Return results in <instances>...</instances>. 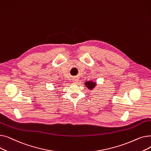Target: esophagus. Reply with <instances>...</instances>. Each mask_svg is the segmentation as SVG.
I'll return each instance as SVG.
<instances>
[{"label": "esophagus", "mask_w": 151, "mask_h": 151, "mask_svg": "<svg viewBox=\"0 0 151 151\" xmlns=\"http://www.w3.org/2000/svg\"><path fill=\"white\" fill-rule=\"evenodd\" d=\"M78 81V79L77 78H73V83H76Z\"/></svg>", "instance_id": "obj_1"}]
</instances>
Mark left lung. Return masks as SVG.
Returning <instances> with one entry per match:
<instances>
[{
	"instance_id": "1",
	"label": "left lung",
	"mask_w": 151,
	"mask_h": 151,
	"mask_svg": "<svg viewBox=\"0 0 151 151\" xmlns=\"http://www.w3.org/2000/svg\"><path fill=\"white\" fill-rule=\"evenodd\" d=\"M85 85L86 86V87L88 89H93L95 88V87H96V83L93 82V81H86Z\"/></svg>"
}]
</instances>
